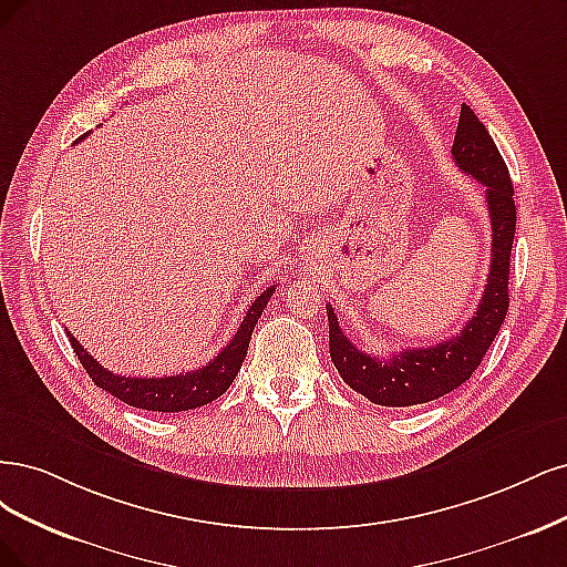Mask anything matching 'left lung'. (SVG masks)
Listing matches in <instances>:
<instances>
[{"mask_svg": "<svg viewBox=\"0 0 567 567\" xmlns=\"http://www.w3.org/2000/svg\"><path fill=\"white\" fill-rule=\"evenodd\" d=\"M452 159L464 174L485 186V205L492 226V261L487 285L476 313L460 334L429 349H405L391 355L364 353L343 334L337 313L327 303L330 355L341 379L374 405L412 408L443 398L476 372L489 343L495 341L508 310V259L516 233L514 186L506 164L485 124L462 105L452 143Z\"/></svg>", "mask_w": 567, "mask_h": 567, "instance_id": "obj_1", "label": "left lung"}]
</instances>
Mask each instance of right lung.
<instances>
[{
    "label": "right lung",
    "mask_w": 567,
    "mask_h": 567,
    "mask_svg": "<svg viewBox=\"0 0 567 567\" xmlns=\"http://www.w3.org/2000/svg\"><path fill=\"white\" fill-rule=\"evenodd\" d=\"M272 291H276V285L268 287L266 291L254 299V303L247 308V313L243 318V324L237 327V332L233 339L226 343V349L218 353L214 360L203 364L199 370L186 372V374H174V377H120L107 372L105 368L94 360V355H89L82 343L70 337L72 351L80 358L82 368L91 377V381L107 391L111 395L120 398L122 403L138 408V410H151V412H186L203 408L218 395H224L233 379L240 372L247 349H249V339L254 327H257L264 308L268 306V299Z\"/></svg>",
    "instance_id": "right-lung-1"
}]
</instances>
